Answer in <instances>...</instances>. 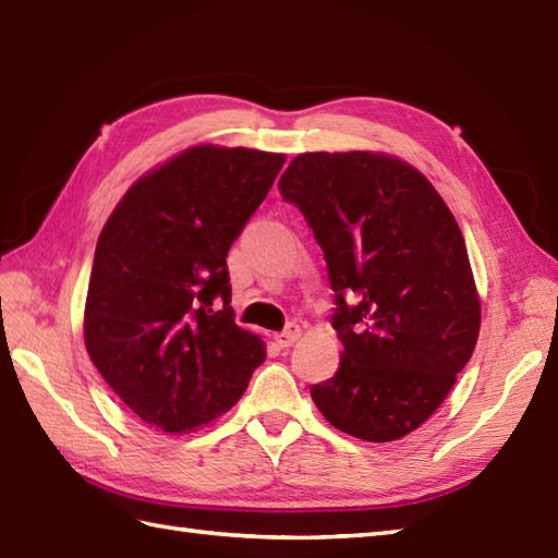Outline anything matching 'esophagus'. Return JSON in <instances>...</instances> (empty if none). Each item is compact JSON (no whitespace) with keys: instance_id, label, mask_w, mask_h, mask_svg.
Segmentation results:
<instances>
[{"instance_id":"obj_1","label":"esophagus","mask_w":558,"mask_h":558,"mask_svg":"<svg viewBox=\"0 0 558 558\" xmlns=\"http://www.w3.org/2000/svg\"><path fill=\"white\" fill-rule=\"evenodd\" d=\"M300 335H302V330H300V326H294V323H290L288 328H284L282 332H278L276 335V342H278V347H292L296 340H300Z\"/></svg>"}]
</instances>
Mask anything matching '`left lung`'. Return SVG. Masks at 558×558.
<instances>
[{
  "mask_svg": "<svg viewBox=\"0 0 558 558\" xmlns=\"http://www.w3.org/2000/svg\"><path fill=\"white\" fill-rule=\"evenodd\" d=\"M278 190L326 256L344 347L311 399L330 425L368 442L413 433L454 387L481 332L459 223L425 175L387 154L306 151Z\"/></svg>",
  "mask_w": 558,
  "mask_h": 558,
  "instance_id": "1",
  "label": "left lung"
}]
</instances>
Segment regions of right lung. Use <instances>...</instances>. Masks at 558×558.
<instances>
[{
  "label": "right lung",
  "mask_w": 558,
  "mask_h": 558,
  "mask_svg": "<svg viewBox=\"0 0 558 558\" xmlns=\"http://www.w3.org/2000/svg\"><path fill=\"white\" fill-rule=\"evenodd\" d=\"M282 154L199 145L140 178L97 240L85 347L133 413L190 433L235 407L264 342L230 306L226 256Z\"/></svg>",
  "instance_id": "obj_1"
}]
</instances>
